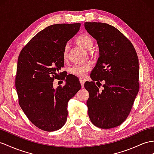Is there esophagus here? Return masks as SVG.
Here are the masks:
<instances>
[{
    "label": "esophagus",
    "mask_w": 154,
    "mask_h": 154,
    "mask_svg": "<svg viewBox=\"0 0 154 154\" xmlns=\"http://www.w3.org/2000/svg\"><path fill=\"white\" fill-rule=\"evenodd\" d=\"M79 81H80V83H81V85L82 88H83V87H84L85 82V79H82V78H79Z\"/></svg>",
    "instance_id": "obj_1"
}]
</instances>
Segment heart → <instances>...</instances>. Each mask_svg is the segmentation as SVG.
I'll use <instances>...</instances> for the list:
<instances>
[{"label": "heart", "mask_w": 154, "mask_h": 154, "mask_svg": "<svg viewBox=\"0 0 154 154\" xmlns=\"http://www.w3.org/2000/svg\"><path fill=\"white\" fill-rule=\"evenodd\" d=\"M76 42L79 45L86 50H90L94 45V40L91 36L88 34H82L76 38ZM69 50L68 43L64 46L63 50V57L64 59L68 58ZM91 68V65L89 63L83 64H75L69 68V72L74 75L78 77H83Z\"/></svg>", "instance_id": "obj_1"}]
</instances>
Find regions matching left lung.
<instances>
[{
    "instance_id": "8db88e82",
    "label": "left lung",
    "mask_w": 154,
    "mask_h": 154,
    "mask_svg": "<svg viewBox=\"0 0 154 154\" xmlns=\"http://www.w3.org/2000/svg\"><path fill=\"white\" fill-rule=\"evenodd\" d=\"M85 27L96 39L100 51L90 74L93 81L85 83L89 92L88 116L96 127L115 128L129 115L139 92V58L131 42L115 27L96 22H86ZM102 80L106 83L100 91L94 81Z\"/></svg>"
}]
</instances>
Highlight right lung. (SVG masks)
I'll use <instances>...</instances> for the list:
<instances>
[{
  "mask_svg": "<svg viewBox=\"0 0 154 154\" xmlns=\"http://www.w3.org/2000/svg\"><path fill=\"white\" fill-rule=\"evenodd\" d=\"M81 23L55 24L46 27L21 50L17 60L15 88L19 104L32 123L45 131L65 124L68 103L81 88L77 77L64 75V86L53 88L64 66L63 50L75 35Z\"/></svg>",
  "mask_w": 154,
  "mask_h": 154,
  "instance_id": "1",
  "label": "right lung"
}]
</instances>
